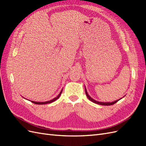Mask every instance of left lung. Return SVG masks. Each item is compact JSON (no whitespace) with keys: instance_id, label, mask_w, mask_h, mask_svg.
Here are the masks:
<instances>
[{"instance_id":"obj_1","label":"left lung","mask_w":146,"mask_h":146,"mask_svg":"<svg viewBox=\"0 0 146 146\" xmlns=\"http://www.w3.org/2000/svg\"><path fill=\"white\" fill-rule=\"evenodd\" d=\"M85 93H86V96L88 97V99L90 100L91 102H94V103H95V104H96L101 105H107V106H108V105H113V104H116L117 101H119V100H121V99H122V98H121L120 99L115 100V101H114V102H102L97 101V100H96L92 99V98H91V97L89 96V94H88V92H87V91H86V88H85ZM124 96H123V97H124Z\"/></svg>"}]
</instances>
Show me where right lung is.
Returning a JSON list of instances; mask_svg holds the SVG:
<instances>
[{"mask_svg":"<svg viewBox=\"0 0 146 146\" xmlns=\"http://www.w3.org/2000/svg\"><path fill=\"white\" fill-rule=\"evenodd\" d=\"M62 91H63V89L61 90V91H60V94L57 96L56 98H54L53 99H52V100H48V101H46V102H35V101H31L32 102V103H33V104H38V105H44V104H50V103H52V102H54V101H55V100H56L57 99H58L60 97V96H61V92H62Z\"/></svg>","mask_w":146,"mask_h":146,"instance_id":"right-lung-1","label":"right lung"}]
</instances>
